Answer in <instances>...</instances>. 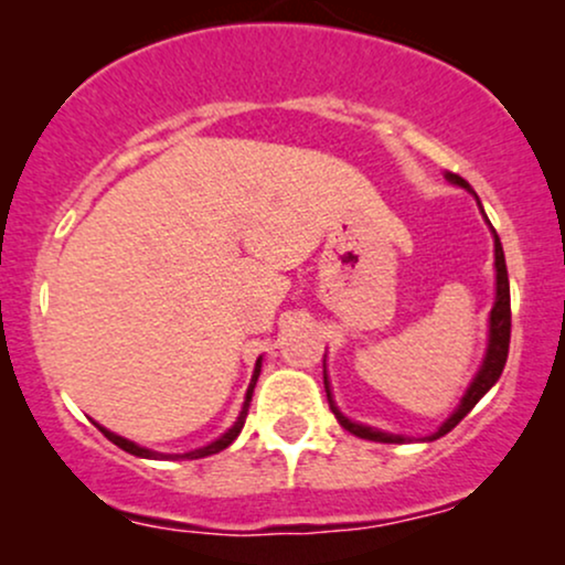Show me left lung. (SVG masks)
Masks as SVG:
<instances>
[{
	"mask_svg": "<svg viewBox=\"0 0 565 565\" xmlns=\"http://www.w3.org/2000/svg\"><path fill=\"white\" fill-rule=\"evenodd\" d=\"M446 180L459 188H468V191L476 196V191H472L468 180H462L459 174L454 172H446ZM478 201V196H476ZM478 206H481V201H478ZM483 212V206H481ZM486 223H489V217H486ZM494 233V268H497V300H494V308H491V319H489V348H486V359L481 369H478L476 380L470 382V387L465 391L462 401H459V406L454 408V414L449 419H446L444 425L438 427L433 436H427L423 440H436L440 436H446V433L454 430L459 423H462L465 417L470 414V408L478 404V401L483 398L486 393L494 387V382L499 380V374H502L504 369V361H508V350H510V281H508V265H504V252H502V244H499V236L497 231L491 228ZM323 387H327V398H329V406H332L337 423L345 427L348 433H353V436L359 438H366V440H377V444H404V436H393V433H382L377 427H366V425H359V423H350L345 414L340 412V408L334 406V398H332V391H329V380H327V369H323Z\"/></svg>",
	"mask_w": 565,
	"mask_h": 565,
	"instance_id": "left-lung-1",
	"label": "left lung"
}]
</instances>
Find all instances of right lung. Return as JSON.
I'll list each match as a JSON object with an SVG mask.
<instances>
[{"instance_id": "1", "label": "right lung", "mask_w": 565, "mask_h": 565, "mask_svg": "<svg viewBox=\"0 0 565 565\" xmlns=\"http://www.w3.org/2000/svg\"><path fill=\"white\" fill-rule=\"evenodd\" d=\"M260 366H263V359H257V364H255V374H252L249 387H246V398H244L242 414H238V419H236V423H233L231 430H228V433H223V436H220L217 440H212V444L201 446V449H193V451H188V454H159V451H151V449H142V446L132 444V440H127V438H121V436H116V433L106 430V427H100V425H97V427H100V433H103V436H106L108 440H111V444L119 446V449H125L127 454H135V457H146V459H201V457H210V454H217V451L228 449V446L233 444V440L238 438V433H242L244 419H246V412H249L252 393H255L257 377H260Z\"/></svg>"}]
</instances>
